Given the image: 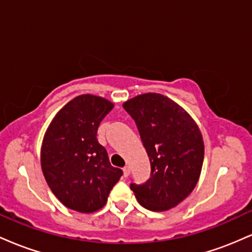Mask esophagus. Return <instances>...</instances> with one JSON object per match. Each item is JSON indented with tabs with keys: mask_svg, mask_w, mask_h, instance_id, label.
<instances>
[{
	"mask_svg": "<svg viewBox=\"0 0 252 252\" xmlns=\"http://www.w3.org/2000/svg\"><path fill=\"white\" fill-rule=\"evenodd\" d=\"M123 173H124V176H126V178H128V176L130 175V167L129 166H126L123 168Z\"/></svg>",
	"mask_w": 252,
	"mask_h": 252,
	"instance_id": "34e87169",
	"label": "esophagus"
}]
</instances>
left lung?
<instances>
[{"label":"left lung","mask_w":252,"mask_h":252,"mask_svg":"<svg viewBox=\"0 0 252 252\" xmlns=\"http://www.w3.org/2000/svg\"><path fill=\"white\" fill-rule=\"evenodd\" d=\"M123 108L135 121L150 161V178L130 184L138 202L150 211H167L196 186L204 161V141L193 118L160 94H140Z\"/></svg>","instance_id":"8db88e82"}]
</instances>
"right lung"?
<instances>
[{
	"instance_id": "add662e5",
	"label": "right lung",
	"mask_w": 252,
	"mask_h": 252,
	"mask_svg": "<svg viewBox=\"0 0 252 252\" xmlns=\"http://www.w3.org/2000/svg\"><path fill=\"white\" fill-rule=\"evenodd\" d=\"M114 108L102 97L82 94L66 104L46 131L41 168L53 194L68 209L82 213L100 210L123 175L98 143L100 122Z\"/></svg>"
}]
</instances>
